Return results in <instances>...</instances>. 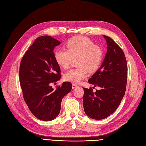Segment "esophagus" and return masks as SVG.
I'll list each match as a JSON object with an SVG mask.
<instances>
[{
    "mask_svg": "<svg viewBox=\"0 0 146 146\" xmlns=\"http://www.w3.org/2000/svg\"><path fill=\"white\" fill-rule=\"evenodd\" d=\"M77 85H76V84H72V89H74V88H77Z\"/></svg>",
    "mask_w": 146,
    "mask_h": 146,
    "instance_id": "1",
    "label": "esophagus"
}]
</instances>
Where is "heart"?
<instances>
[{
	"label": "heart",
	"instance_id": "b5f03b06",
	"mask_svg": "<svg viewBox=\"0 0 146 146\" xmlns=\"http://www.w3.org/2000/svg\"><path fill=\"white\" fill-rule=\"evenodd\" d=\"M66 49L58 48L54 52V58L61 68H69L72 59L77 58L78 68L72 69L64 75L67 82L78 84L88 76L89 71L93 72L99 69L103 57L101 47L94 44L86 37H76L69 39L65 44Z\"/></svg>",
	"mask_w": 146,
	"mask_h": 146
}]
</instances>
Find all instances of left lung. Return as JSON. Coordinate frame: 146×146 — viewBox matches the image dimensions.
Returning <instances> with one entry per match:
<instances>
[{
  "label": "left lung",
  "mask_w": 146,
  "mask_h": 146,
  "mask_svg": "<svg viewBox=\"0 0 146 146\" xmlns=\"http://www.w3.org/2000/svg\"><path fill=\"white\" fill-rule=\"evenodd\" d=\"M107 42V53L97 71L88 80L100 90L83 88L84 109L90 118L102 120L116 111L123 99L127 82V63L120 47L111 38L104 35Z\"/></svg>",
  "instance_id": "left-lung-1"
}]
</instances>
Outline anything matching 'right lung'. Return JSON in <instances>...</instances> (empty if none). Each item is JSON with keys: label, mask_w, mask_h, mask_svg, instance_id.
Returning <instances> with one entry per match:
<instances>
[{"label": "right lung", "mask_w": 146, "mask_h": 146, "mask_svg": "<svg viewBox=\"0 0 146 146\" xmlns=\"http://www.w3.org/2000/svg\"><path fill=\"white\" fill-rule=\"evenodd\" d=\"M61 42L48 35L35 39L23 56L19 67V82L27 107L37 119L48 121L60 112L62 99L72 90L64 82L54 90L50 84L60 79V68L53 50Z\"/></svg>", "instance_id": "1"}]
</instances>
